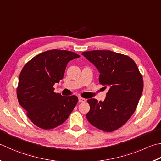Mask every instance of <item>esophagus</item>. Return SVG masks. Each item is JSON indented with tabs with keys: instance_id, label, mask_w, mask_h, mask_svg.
<instances>
[{
	"instance_id": "esophagus-1",
	"label": "esophagus",
	"mask_w": 161,
	"mask_h": 161,
	"mask_svg": "<svg viewBox=\"0 0 161 161\" xmlns=\"http://www.w3.org/2000/svg\"><path fill=\"white\" fill-rule=\"evenodd\" d=\"M79 102H80V103H84V102H85L86 100L85 98H81V97H80L79 98Z\"/></svg>"
}]
</instances>
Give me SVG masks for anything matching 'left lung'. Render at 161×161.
Masks as SVG:
<instances>
[{
    "instance_id": "obj_1",
    "label": "left lung",
    "mask_w": 161,
    "mask_h": 161,
    "mask_svg": "<svg viewBox=\"0 0 161 161\" xmlns=\"http://www.w3.org/2000/svg\"><path fill=\"white\" fill-rule=\"evenodd\" d=\"M93 64L99 82L109 87L103 101L89 99L90 110L86 119L93 126L105 131L122 127L132 115L143 92L142 76L134 60L127 55L111 51L83 52Z\"/></svg>"
}]
</instances>
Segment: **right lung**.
<instances>
[{"mask_svg":"<svg viewBox=\"0 0 161 161\" xmlns=\"http://www.w3.org/2000/svg\"><path fill=\"white\" fill-rule=\"evenodd\" d=\"M80 56L75 53L53 49L32 58L19 75L17 96L28 118L37 127L53 129L63 124L78 101L75 96L54 92L69 61Z\"/></svg>","mask_w":161,"mask_h":161,"instance_id":"1","label":"right lung"}]
</instances>
